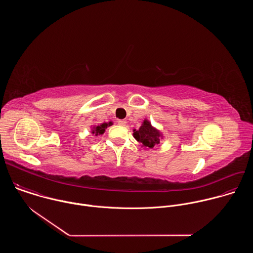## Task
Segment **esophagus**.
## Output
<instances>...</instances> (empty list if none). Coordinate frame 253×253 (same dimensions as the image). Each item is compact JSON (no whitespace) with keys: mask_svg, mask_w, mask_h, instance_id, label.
<instances>
[{"mask_svg":"<svg viewBox=\"0 0 253 253\" xmlns=\"http://www.w3.org/2000/svg\"><path fill=\"white\" fill-rule=\"evenodd\" d=\"M126 123H127L126 120H118V125H120V126H125Z\"/></svg>","mask_w":253,"mask_h":253,"instance_id":"34e87169","label":"esophagus"}]
</instances>
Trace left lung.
I'll list each match as a JSON object with an SVG mask.
<instances>
[{
  "label": "left lung",
  "mask_w": 253,
  "mask_h": 253,
  "mask_svg": "<svg viewBox=\"0 0 253 253\" xmlns=\"http://www.w3.org/2000/svg\"><path fill=\"white\" fill-rule=\"evenodd\" d=\"M134 138L142 144V147L146 149H152L155 145L160 143L163 139V134L155 127L152 126L148 119H144L142 125L138 130H133Z\"/></svg>",
  "instance_id": "1"
}]
</instances>
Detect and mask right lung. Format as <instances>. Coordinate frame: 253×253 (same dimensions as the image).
Here are the masks:
<instances>
[{
	"instance_id": "obj_1",
	"label": "right lung",
	"mask_w": 253,
	"mask_h": 253,
	"mask_svg": "<svg viewBox=\"0 0 253 253\" xmlns=\"http://www.w3.org/2000/svg\"><path fill=\"white\" fill-rule=\"evenodd\" d=\"M113 125V122H108V123H101V124H98V125H92L91 126V133L95 136H100L102 134H104L105 130L107 129V127H109Z\"/></svg>"
}]
</instances>
